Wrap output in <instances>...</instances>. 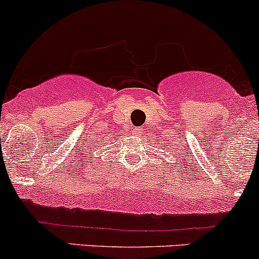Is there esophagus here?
<instances>
[{"mask_svg": "<svg viewBox=\"0 0 259 259\" xmlns=\"http://www.w3.org/2000/svg\"><path fill=\"white\" fill-rule=\"evenodd\" d=\"M134 133H135V134H137V135H140V134H142V133H143V129H142V127H135Z\"/></svg>", "mask_w": 259, "mask_h": 259, "instance_id": "esophagus-1", "label": "esophagus"}]
</instances>
